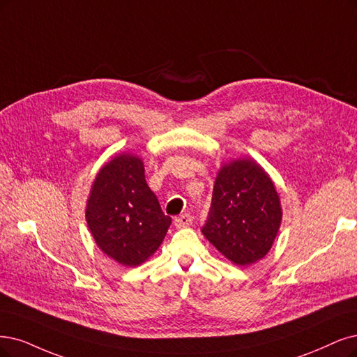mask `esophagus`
Wrapping results in <instances>:
<instances>
[{
  "instance_id": "34e87169",
  "label": "esophagus",
  "mask_w": 357,
  "mask_h": 357,
  "mask_svg": "<svg viewBox=\"0 0 357 357\" xmlns=\"http://www.w3.org/2000/svg\"><path fill=\"white\" fill-rule=\"evenodd\" d=\"M174 223H175L176 228H187V227H191V225H192V216H191L190 213H183V215L175 218Z\"/></svg>"
}]
</instances>
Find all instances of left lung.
I'll return each instance as SVG.
<instances>
[{
    "mask_svg": "<svg viewBox=\"0 0 357 357\" xmlns=\"http://www.w3.org/2000/svg\"><path fill=\"white\" fill-rule=\"evenodd\" d=\"M281 204L269 176L252 160H236L218 174L202 232L240 266L271 250L280 229Z\"/></svg>",
    "mask_w": 357,
    "mask_h": 357,
    "instance_id": "obj_1",
    "label": "left lung"
}]
</instances>
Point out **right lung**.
Returning <instances> with one entry per match:
<instances>
[{
  "mask_svg": "<svg viewBox=\"0 0 357 357\" xmlns=\"http://www.w3.org/2000/svg\"><path fill=\"white\" fill-rule=\"evenodd\" d=\"M86 222L105 255L121 265L137 266L162 244L172 219L145 182L142 162L121 154L97 175Z\"/></svg>",
  "mask_w": 357,
  "mask_h": 357,
  "instance_id": "add662e5",
  "label": "right lung"
}]
</instances>
